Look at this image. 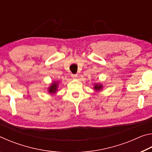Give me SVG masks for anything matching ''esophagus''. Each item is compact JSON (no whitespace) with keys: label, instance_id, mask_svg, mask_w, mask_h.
Wrapping results in <instances>:
<instances>
[{"label":"esophagus","instance_id":"obj_1","mask_svg":"<svg viewBox=\"0 0 152 152\" xmlns=\"http://www.w3.org/2000/svg\"><path fill=\"white\" fill-rule=\"evenodd\" d=\"M72 78L74 79H76L78 78V75H77V74H72Z\"/></svg>","mask_w":152,"mask_h":152}]
</instances>
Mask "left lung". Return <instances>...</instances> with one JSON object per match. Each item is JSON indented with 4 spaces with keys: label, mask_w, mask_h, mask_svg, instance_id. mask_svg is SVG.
I'll return each instance as SVG.
<instances>
[{
    "label": "left lung",
    "mask_w": 152,
    "mask_h": 152,
    "mask_svg": "<svg viewBox=\"0 0 152 152\" xmlns=\"http://www.w3.org/2000/svg\"><path fill=\"white\" fill-rule=\"evenodd\" d=\"M94 88L98 91V90H101L102 88V86L101 85H98V84H96V85L94 86Z\"/></svg>",
    "instance_id": "obj_1"
}]
</instances>
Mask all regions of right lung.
Returning a JSON list of instances; mask_svg holds the SVG:
<instances>
[{"mask_svg": "<svg viewBox=\"0 0 152 152\" xmlns=\"http://www.w3.org/2000/svg\"><path fill=\"white\" fill-rule=\"evenodd\" d=\"M57 88H58V84L57 83H53L52 85H51L50 88H49V92H50V93H54V92L57 91Z\"/></svg>", "mask_w": 152, "mask_h": 152, "instance_id": "right-lung-1", "label": "right lung"}]
</instances>
